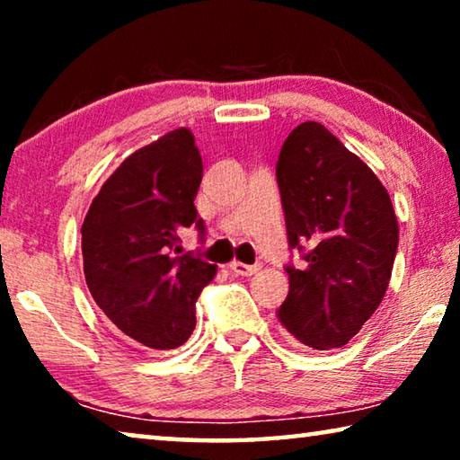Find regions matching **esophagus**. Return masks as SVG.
<instances>
[{"instance_id": "obj_1", "label": "esophagus", "mask_w": 460, "mask_h": 460, "mask_svg": "<svg viewBox=\"0 0 460 460\" xmlns=\"http://www.w3.org/2000/svg\"><path fill=\"white\" fill-rule=\"evenodd\" d=\"M229 268H231V271H235L237 276H253V274H258L261 266H260V263H253V266H249V263L231 261Z\"/></svg>"}]
</instances>
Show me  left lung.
Masks as SVG:
<instances>
[{
	"mask_svg": "<svg viewBox=\"0 0 460 460\" xmlns=\"http://www.w3.org/2000/svg\"><path fill=\"white\" fill-rule=\"evenodd\" d=\"M288 243L305 268L288 266L279 323L302 345H347L384 300L398 252L392 199L365 162L316 121L290 131L276 166Z\"/></svg>",
	"mask_w": 460,
	"mask_h": 460,
	"instance_id": "obj_1",
	"label": "left lung"
}]
</instances>
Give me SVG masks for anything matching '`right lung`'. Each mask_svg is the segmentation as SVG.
<instances>
[{"mask_svg":"<svg viewBox=\"0 0 460 460\" xmlns=\"http://www.w3.org/2000/svg\"><path fill=\"white\" fill-rule=\"evenodd\" d=\"M200 181L192 131L178 128L121 162L81 227L93 300L118 331L154 351L189 341L199 294L217 274L215 263L172 253L181 227L205 233L194 208Z\"/></svg>","mask_w":460,"mask_h":460,"instance_id":"right-lung-1","label":"right lung"}]
</instances>
